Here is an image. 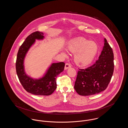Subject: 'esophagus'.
I'll list each match as a JSON object with an SVG mask.
<instances>
[{
	"mask_svg": "<svg viewBox=\"0 0 128 128\" xmlns=\"http://www.w3.org/2000/svg\"><path fill=\"white\" fill-rule=\"evenodd\" d=\"M71 67V65L70 64V63H66L65 64V70H67L68 68H70Z\"/></svg>",
	"mask_w": 128,
	"mask_h": 128,
	"instance_id": "1",
	"label": "esophagus"
}]
</instances>
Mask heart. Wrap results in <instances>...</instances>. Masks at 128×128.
<instances>
[{
    "mask_svg": "<svg viewBox=\"0 0 128 128\" xmlns=\"http://www.w3.org/2000/svg\"><path fill=\"white\" fill-rule=\"evenodd\" d=\"M67 49L71 53H75V62L81 66H86L90 64L94 60L98 51V44L84 38L72 40L68 42ZM63 54H67L63 52Z\"/></svg>",
    "mask_w": 128,
    "mask_h": 128,
    "instance_id": "b5f03b06",
    "label": "heart"
}]
</instances>
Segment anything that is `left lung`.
I'll return each mask as SVG.
<instances>
[{"label":"left lung","instance_id":"1","mask_svg":"<svg viewBox=\"0 0 128 128\" xmlns=\"http://www.w3.org/2000/svg\"><path fill=\"white\" fill-rule=\"evenodd\" d=\"M104 44L98 60L88 68L79 69L74 88L81 96H90L105 90L113 75L114 54L104 38Z\"/></svg>","mask_w":128,"mask_h":128}]
</instances>
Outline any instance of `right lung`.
<instances>
[{
    "label": "right lung",
    "mask_w": 128,
    "mask_h": 128,
    "mask_svg": "<svg viewBox=\"0 0 128 128\" xmlns=\"http://www.w3.org/2000/svg\"><path fill=\"white\" fill-rule=\"evenodd\" d=\"M44 33L36 31L31 33L20 47L16 61V70L19 80L27 92L36 95L48 96L56 88V78L64 70L65 63L63 62L52 63L44 75L35 79L26 75L24 69V60L26 53L36 40H43Z\"/></svg>",
    "instance_id": "obj_1"
}]
</instances>
